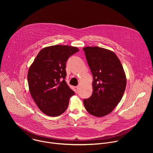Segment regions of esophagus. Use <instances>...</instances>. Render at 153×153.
Listing matches in <instances>:
<instances>
[{
  "mask_svg": "<svg viewBox=\"0 0 153 153\" xmlns=\"http://www.w3.org/2000/svg\"><path fill=\"white\" fill-rule=\"evenodd\" d=\"M74 89H75V92L76 93H77L78 91H79V86H76L74 87Z\"/></svg>",
  "mask_w": 153,
  "mask_h": 153,
  "instance_id": "34e87169",
  "label": "esophagus"
}]
</instances>
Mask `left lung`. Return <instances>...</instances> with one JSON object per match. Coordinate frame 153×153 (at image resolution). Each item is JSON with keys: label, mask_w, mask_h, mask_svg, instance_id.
<instances>
[{"label": "left lung", "mask_w": 153, "mask_h": 153, "mask_svg": "<svg viewBox=\"0 0 153 153\" xmlns=\"http://www.w3.org/2000/svg\"><path fill=\"white\" fill-rule=\"evenodd\" d=\"M93 76V94L83 99L86 111L102 117L110 113L120 102L126 79L122 65L112 51L94 47L83 48Z\"/></svg>", "instance_id": "left-lung-1"}]
</instances>
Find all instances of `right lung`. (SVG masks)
<instances>
[{
	"label": "right lung",
	"instance_id": "obj_1",
	"mask_svg": "<svg viewBox=\"0 0 153 153\" xmlns=\"http://www.w3.org/2000/svg\"><path fill=\"white\" fill-rule=\"evenodd\" d=\"M79 51L76 47L54 45L42 49L36 56L28 73L31 95L40 110L50 116L63 113L74 92L65 81L66 63Z\"/></svg>",
	"mask_w": 153,
	"mask_h": 153
}]
</instances>
